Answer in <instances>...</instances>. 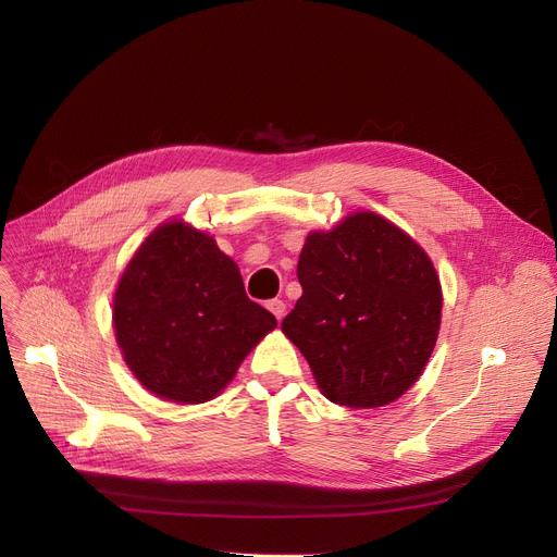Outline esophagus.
<instances>
[{
	"label": "esophagus",
	"instance_id": "esophagus-1",
	"mask_svg": "<svg viewBox=\"0 0 557 557\" xmlns=\"http://www.w3.org/2000/svg\"><path fill=\"white\" fill-rule=\"evenodd\" d=\"M267 309H269L277 320H282L284 313H286V305H284L282 299H269V301H267Z\"/></svg>",
	"mask_w": 557,
	"mask_h": 557
}]
</instances>
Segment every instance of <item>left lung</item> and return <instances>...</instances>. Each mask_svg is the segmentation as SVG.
Masks as SVG:
<instances>
[{"instance_id": "1", "label": "left lung", "mask_w": 557, "mask_h": 557, "mask_svg": "<svg viewBox=\"0 0 557 557\" xmlns=\"http://www.w3.org/2000/svg\"><path fill=\"white\" fill-rule=\"evenodd\" d=\"M297 280L282 331L331 401L375 409L413 386L437 339L442 290L407 233L375 213L350 215L307 237Z\"/></svg>"}]
</instances>
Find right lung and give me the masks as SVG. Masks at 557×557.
I'll return each instance as SVG.
<instances>
[{
  "instance_id": "obj_1",
  "label": "right lung",
  "mask_w": 557,
  "mask_h": 557,
  "mask_svg": "<svg viewBox=\"0 0 557 557\" xmlns=\"http://www.w3.org/2000/svg\"><path fill=\"white\" fill-rule=\"evenodd\" d=\"M113 324L128 369L148 391L201 404L233 380L277 320L248 299L235 262L213 237L171 222L126 267Z\"/></svg>"
}]
</instances>
